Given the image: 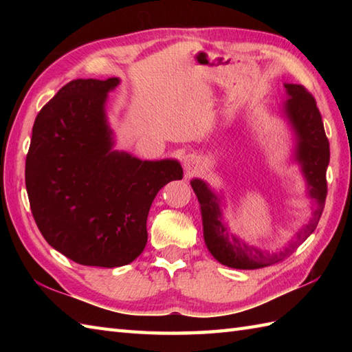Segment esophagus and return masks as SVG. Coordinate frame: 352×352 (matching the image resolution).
Instances as JSON below:
<instances>
[{"instance_id": "34e87169", "label": "esophagus", "mask_w": 352, "mask_h": 352, "mask_svg": "<svg viewBox=\"0 0 352 352\" xmlns=\"http://www.w3.org/2000/svg\"><path fill=\"white\" fill-rule=\"evenodd\" d=\"M183 164H184V169L188 172H193L197 169L198 166V162L193 155H186L184 160H183Z\"/></svg>"}]
</instances>
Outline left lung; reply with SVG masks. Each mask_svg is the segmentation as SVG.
<instances>
[{
  "instance_id": "8db88e82",
  "label": "left lung",
  "mask_w": 352,
  "mask_h": 352,
  "mask_svg": "<svg viewBox=\"0 0 352 352\" xmlns=\"http://www.w3.org/2000/svg\"><path fill=\"white\" fill-rule=\"evenodd\" d=\"M290 98L284 104V111L294 125L298 146L296 159L301 163L309 193L316 199L318 208L313 219L300 234L298 241L278 254H267L252 246L245 245L237 237L230 234L221 219L219 199L201 180H192V189L198 197L203 214L204 241L212 256L228 267L258 269L271 266L289 257L296 250V245L305 241L315 231L320 214L324 212L327 198V166L330 163V142L327 139L320 111L313 95L301 85H286Z\"/></svg>"
}]
</instances>
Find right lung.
I'll return each mask as SVG.
<instances>
[{"label": "right lung", "instance_id": "add662e5", "mask_svg": "<svg viewBox=\"0 0 352 352\" xmlns=\"http://www.w3.org/2000/svg\"><path fill=\"white\" fill-rule=\"evenodd\" d=\"M119 83L72 80L36 116L25 159L33 218L52 248L85 266L129 265L144 251L149 207L183 178L177 160L111 151L107 92Z\"/></svg>", "mask_w": 352, "mask_h": 352}]
</instances>
